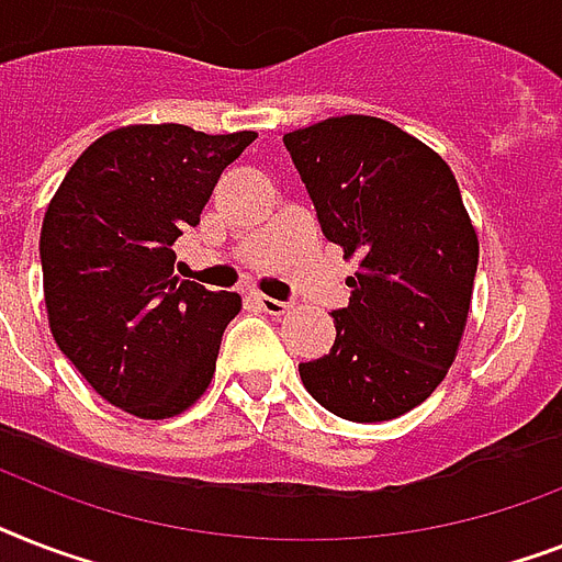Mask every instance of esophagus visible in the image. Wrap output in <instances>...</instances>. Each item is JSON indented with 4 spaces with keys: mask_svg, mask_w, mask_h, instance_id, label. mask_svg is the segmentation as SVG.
Instances as JSON below:
<instances>
[{
    "mask_svg": "<svg viewBox=\"0 0 562 562\" xmlns=\"http://www.w3.org/2000/svg\"><path fill=\"white\" fill-rule=\"evenodd\" d=\"M250 300H254L256 306L262 308V312H268V315H273V317H280L289 312V303H282V300H273V297H265V294H259V291H254V294H250Z\"/></svg>",
    "mask_w": 562,
    "mask_h": 562,
    "instance_id": "obj_1",
    "label": "esophagus"
}]
</instances>
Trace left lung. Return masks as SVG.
<instances>
[{
	"label": "left lung",
	"mask_w": 562,
	"mask_h": 562,
	"mask_svg": "<svg viewBox=\"0 0 562 562\" xmlns=\"http://www.w3.org/2000/svg\"><path fill=\"white\" fill-rule=\"evenodd\" d=\"M324 236L359 259L335 344L300 364L306 391L352 423L417 408L452 368L470 317L479 236L452 169L375 116H333L282 136Z\"/></svg>",
	"instance_id": "8db88e82"
}]
</instances>
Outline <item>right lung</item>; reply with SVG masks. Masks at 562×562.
I'll return each mask as SVG.
<instances>
[{
	"mask_svg": "<svg viewBox=\"0 0 562 562\" xmlns=\"http://www.w3.org/2000/svg\"><path fill=\"white\" fill-rule=\"evenodd\" d=\"M254 131L127 125L66 171L40 229L48 329L110 405L178 417L210 387L241 297L175 277L171 245L198 227L221 171Z\"/></svg>",
	"mask_w": 562,
	"mask_h": 562,
	"instance_id": "obj_1",
	"label": "right lung"
}]
</instances>
